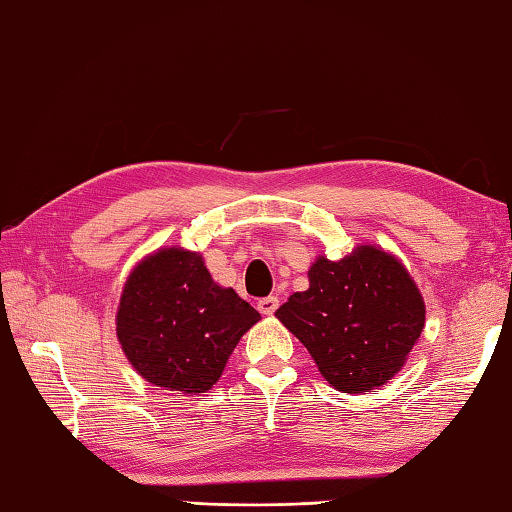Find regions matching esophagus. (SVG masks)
Wrapping results in <instances>:
<instances>
[{
	"mask_svg": "<svg viewBox=\"0 0 512 512\" xmlns=\"http://www.w3.org/2000/svg\"><path fill=\"white\" fill-rule=\"evenodd\" d=\"M278 310V298L276 296H265L258 301V312L265 316H272Z\"/></svg>",
	"mask_w": 512,
	"mask_h": 512,
	"instance_id": "esophagus-1",
	"label": "esophagus"
}]
</instances>
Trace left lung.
<instances>
[{
	"label": "left lung",
	"mask_w": 512,
	"mask_h": 512,
	"mask_svg": "<svg viewBox=\"0 0 512 512\" xmlns=\"http://www.w3.org/2000/svg\"><path fill=\"white\" fill-rule=\"evenodd\" d=\"M310 289L276 310L341 392H368L406 363L426 323V305L397 258L361 245L341 260L318 258Z\"/></svg>",
	"instance_id": "left-lung-1"
}]
</instances>
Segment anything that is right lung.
Returning <instances> with one entry per match:
<instances>
[{
    "instance_id": "obj_1",
    "label": "right lung",
    "mask_w": 512,
    "mask_h": 512,
    "mask_svg": "<svg viewBox=\"0 0 512 512\" xmlns=\"http://www.w3.org/2000/svg\"><path fill=\"white\" fill-rule=\"evenodd\" d=\"M260 314L214 283L202 258L169 247L133 269L120 298L118 339L133 368L160 388L205 392Z\"/></svg>"
}]
</instances>
